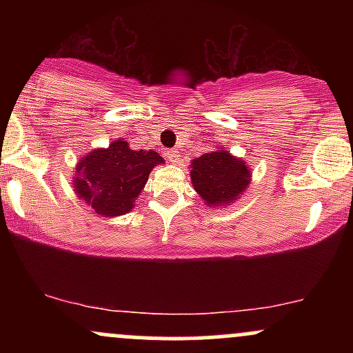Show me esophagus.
Listing matches in <instances>:
<instances>
[{
    "instance_id": "34e87169",
    "label": "esophagus",
    "mask_w": 353,
    "mask_h": 353,
    "mask_svg": "<svg viewBox=\"0 0 353 353\" xmlns=\"http://www.w3.org/2000/svg\"><path fill=\"white\" fill-rule=\"evenodd\" d=\"M165 154V157H168V161L169 163H172V164H177L179 163V157H181V154L176 151V149H168V151L164 152Z\"/></svg>"
}]
</instances>
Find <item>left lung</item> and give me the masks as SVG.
<instances>
[{
	"label": "left lung",
	"instance_id": "8db88e82",
	"mask_svg": "<svg viewBox=\"0 0 353 353\" xmlns=\"http://www.w3.org/2000/svg\"><path fill=\"white\" fill-rule=\"evenodd\" d=\"M250 169L221 148L202 154L190 163V181L209 208H219L239 199L250 184Z\"/></svg>",
	"mask_w": 353,
	"mask_h": 353
}]
</instances>
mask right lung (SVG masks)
I'll list each match as a JSON object with an SVG mask.
<instances>
[{
    "label": "right lung",
    "mask_w": 353,
    "mask_h": 353,
    "mask_svg": "<svg viewBox=\"0 0 353 353\" xmlns=\"http://www.w3.org/2000/svg\"><path fill=\"white\" fill-rule=\"evenodd\" d=\"M163 163L156 151H132L125 141L116 139L106 149L89 152L76 165V196L98 216H123L134 208L151 169Z\"/></svg>",
    "instance_id": "obj_1"
}]
</instances>
